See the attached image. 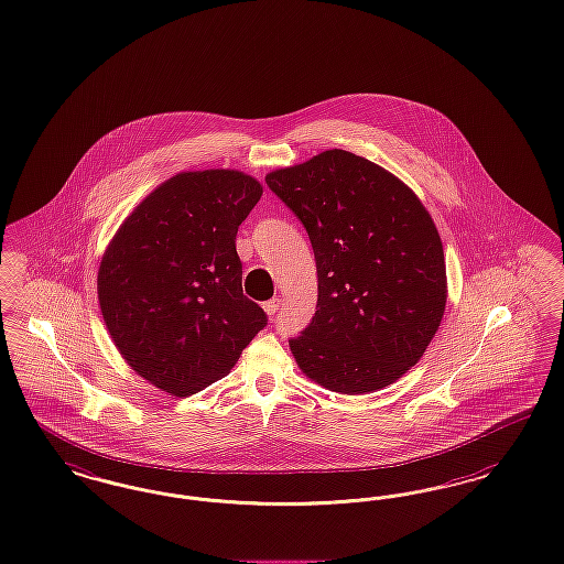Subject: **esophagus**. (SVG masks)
<instances>
[{
    "label": "esophagus",
    "mask_w": 564,
    "mask_h": 564,
    "mask_svg": "<svg viewBox=\"0 0 564 564\" xmlns=\"http://www.w3.org/2000/svg\"><path fill=\"white\" fill-rule=\"evenodd\" d=\"M279 306H281V300H279V297H272L269 302H264V311H267V315H276V313H279Z\"/></svg>",
    "instance_id": "esophagus-1"
}]
</instances>
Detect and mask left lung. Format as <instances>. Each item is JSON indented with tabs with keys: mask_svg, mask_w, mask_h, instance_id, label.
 <instances>
[{
	"mask_svg": "<svg viewBox=\"0 0 564 564\" xmlns=\"http://www.w3.org/2000/svg\"><path fill=\"white\" fill-rule=\"evenodd\" d=\"M267 184L315 251L316 313L290 339L300 369L341 394L399 380L429 348L447 302L426 207L390 172L339 149L276 170Z\"/></svg>",
	"mask_w": 564,
	"mask_h": 564,
	"instance_id": "1",
	"label": "left lung"
}]
</instances>
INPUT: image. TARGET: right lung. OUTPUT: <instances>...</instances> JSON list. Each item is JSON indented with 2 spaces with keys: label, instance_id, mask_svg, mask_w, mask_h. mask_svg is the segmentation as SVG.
Here are the masks:
<instances>
[{
  "label": "right lung",
  "instance_id": "1",
  "mask_svg": "<svg viewBox=\"0 0 564 564\" xmlns=\"http://www.w3.org/2000/svg\"><path fill=\"white\" fill-rule=\"evenodd\" d=\"M262 197L235 170L184 172L117 230L98 271L115 346L138 376L176 397L225 378L267 313L243 295L237 230Z\"/></svg>",
  "mask_w": 564,
  "mask_h": 564
}]
</instances>
